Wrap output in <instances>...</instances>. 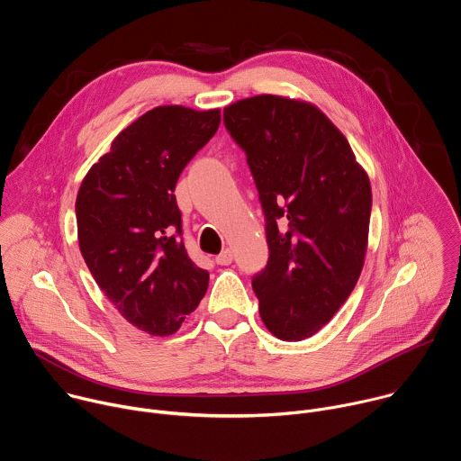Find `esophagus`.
I'll return each instance as SVG.
<instances>
[{"label": "esophagus", "instance_id": "34e87169", "mask_svg": "<svg viewBox=\"0 0 461 461\" xmlns=\"http://www.w3.org/2000/svg\"><path fill=\"white\" fill-rule=\"evenodd\" d=\"M231 260H233V253H231V249H222V251L215 257V262H217V265H221V267L231 265Z\"/></svg>", "mask_w": 461, "mask_h": 461}]
</instances>
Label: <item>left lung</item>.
I'll list each match as a JSON object with an SVG mask.
<instances>
[{
	"instance_id": "left-lung-1",
	"label": "left lung",
	"mask_w": 461,
	"mask_h": 461,
	"mask_svg": "<svg viewBox=\"0 0 461 461\" xmlns=\"http://www.w3.org/2000/svg\"><path fill=\"white\" fill-rule=\"evenodd\" d=\"M267 217L268 265L253 277L258 313L283 341L317 334L352 294L368 248V173L317 105L258 95L224 107Z\"/></svg>"
}]
</instances>
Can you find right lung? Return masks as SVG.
I'll use <instances>...</instances> for the list:
<instances>
[{"label": "right lung", "mask_w": 461, "mask_h": 461, "mask_svg": "<svg viewBox=\"0 0 461 461\" xmlns=\"http://www.w3.org/2000/svg\"><path fill=\"white\" fill-rule=\"evenodd\" d=\"M219 123L221 109L158 105L120 131L78 189L86 265L120 315L149 336L175 334L208 290L210 274L180 239L173 193Z\"/></svg>", "instance_id": "right-lung-1"}]
</instances>
